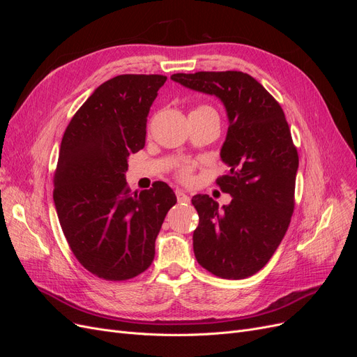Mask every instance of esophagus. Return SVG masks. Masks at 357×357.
<instances>
[{"mask_svg": "<svg viewBox=\"0 0 357 357\" xmlns=\"http://www.w3.org/2000/svg\"><path fill=\"white\" fill-rule=\"evenodd\" d=\"M176 197H177V201L180 204H189L190 202V198L188 193H185L183 190H176Z\"/></svg>", "mask_w": 357, "mask_h": 357, "instance_id": "34e87169", "label": "esophagus"}]
</instances>
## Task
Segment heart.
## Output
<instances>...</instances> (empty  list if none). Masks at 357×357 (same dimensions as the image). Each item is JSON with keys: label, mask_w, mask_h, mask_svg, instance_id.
Returning a JSON list of instances; mask_svg holds the SVG:
<instances>
[{"label": "heart", "mask_w": 357, "mask_h": 357, "mask_svg": "<svg viewBox=\"0 0 357 357\" xmlns=\"http://www.w3.org/2000/svg\"><path fill=\"white\" fill-rule=\"evenodd\" d=\"M193 112H213V113H215L211 107H208V105H199V107H197L195 110ZM193 165L192 164H180L178 167H177V169H176V176H177V178L181 181V183H190L192 181V174H193Z\"/></svg>", "instance_id": "heart-1"}]
</instances>
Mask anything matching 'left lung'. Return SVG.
<instances>
[{
	"mask_svg": "<svg viewBox=\"0 0 357 357\" xmlns=\"http://www.w3.org/2000/svg\"><path fill=\"white\" fill-rule=\"evenodd\" d=\"M171 79L215 95L229 117L222 160L228 172L215 183L229 205L208 195L192 204L199 215L193 232L198 264L220 278H247L268 264L282 243L295 208L298 150L282 105L243 71L177 73Z\"/></svg>",
	"mask_w": 357,
	"mask_h": 357,
	"instance_id": "obj_1",
	"label": "left lung"
}]
</instances>
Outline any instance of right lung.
<instances>
[{
    "instance_id": "1",
    "label": "right lung",
    "mask_w": 357,
    "mask_h": 357,
    "mask_svg": "<svg viewBox=\"0 0 357 357\" xmlns=\"http://www.w3.org/2000/svg\"><path fill=\"white\" fill-rule=\"evenodd\" d=\"M160 74H122L83 102L62 137L53 201L63 235L80 265L109 282L144 273L168 210L177 202L164 181L131 193L128 156L146 143V122Z\"/></svg>"
}]
</instances>
